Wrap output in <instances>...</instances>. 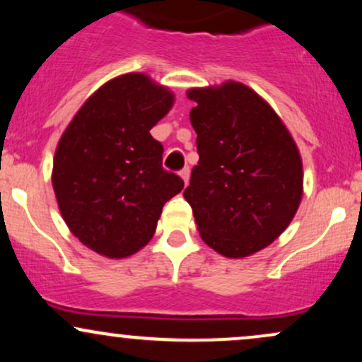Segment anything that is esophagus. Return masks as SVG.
I'll list each match as a JSON object with an SVG mask.
<instances>
[{"instance_id":"esophagus-1","label":"esophagus","mask_w":362,"mask_h":362,"mask_svg":"<svg viewBox=\"0 0 362 362\" xmlns=\"http://www.w3.org/2000/svg\"><path fill=\"white\" fill-rule=\"evenodd\" d=\"M180 177H182V180H184V184H185V185H187V184H189L190 170H189V168H184V170H180Z\"/></svg>"}]
</instances>
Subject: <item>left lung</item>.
Instances as JSON below:
<instances>
[{
  "instance_id": "1",
  "label": "left lung",
  "mask_w": 362,
  "mask_h": 362,
  "mask_svg": "<svg viewBox=\"0 0 362 362\" xmlns=\"http://www.w3.org/2000/svg\"><path fill=\"white\" fill-rule=\"evenodd\" d=\"M195 102L199 163L184 197L201 238L243 259L284 233L303 199V160L277 112L250 86L228 80L187 90Z\"/></svg>"
}]
</instances>
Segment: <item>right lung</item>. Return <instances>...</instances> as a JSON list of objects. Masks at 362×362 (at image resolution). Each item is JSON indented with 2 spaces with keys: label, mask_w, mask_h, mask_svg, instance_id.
Instances as JSON below:
<instances>
[{
  "label": "right lung",
  "mask_w": 362,
  "mask_h": 362,
  "mask_svg": "<svg viewBox=\"0 0 362 362\" xmlns=\"http://www.w3.org/2000/svg\"><path fill=\"white\" fill-rule=\"evenodd\" d=\"M175 95L144 73L109 80L86 98L54 153L52 187L66 226L90 250L126 259L146 247L165 202L184 189L149 134Z\"/></svg>",
  "instance_id": "add662e5"
}]
</instances>
